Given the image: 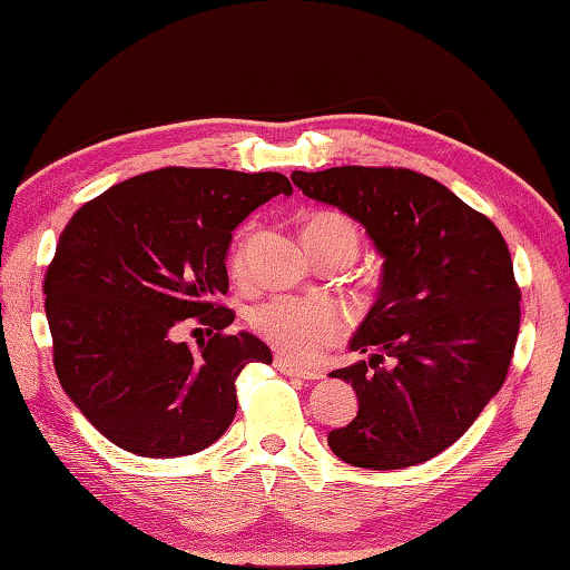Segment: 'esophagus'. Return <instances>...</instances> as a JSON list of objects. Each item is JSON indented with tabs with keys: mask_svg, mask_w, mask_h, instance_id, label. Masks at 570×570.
<instances>
[{
	"mask_svg": "<svg viewBox=\"0 0 570 570\" xmlns=\"http://www.w3.org/2000/svg\"><path fill=\"white\" fill-rule=\"evenodd\" d=\"M275 367L283 375H291V377H301V381H321V373L317 371H311V367H303V365H297V363H293L291 357H283V355H277L275 357Z\"/></svg>",
	"mask_w": 570,
	"mask_h": 570,
	"instance_id": "obj_1",
	"label": "esophagus"
}]
</instances>
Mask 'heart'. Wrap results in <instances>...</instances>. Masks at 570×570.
<instances>
[{
	"mask_svg": "<svg viewBox=\"0 0 570 570\" xmlns=\"http://www.w3.org/2000/svg\"><path fill=\"white\" fill-rule=\"evenodd\" d=\"M305 239H331L341 237L353 243L357 249V233L337 213H317L305 223ZM247 257V239H243L233 253V267L243 273ZM249 327L267 341L283 355L301 357L307 361L323 351L325 345H333L343 335V315L333 303L321 301V297H291L279 295L269 297L265 303H257L247 315Z\"/></svg>",
	"mask_w": 570,
	"mask_h": 570,
	"instance_id": "obj_1",
	"label": "heart"
}]
</instances>
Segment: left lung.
Masks as SVG:
<instances>
[{"label": "left lung", "instance_id": "8db88e82", "mask_svg": "<svg viewBox=\"0 0 570 570\" xmlns=\"http://www.w3.org/2000/svg\"><path fill=\"white\" fill-rule=\"evenodd\" d=\"M291 177L303 195L357 219L385 259L381 293L351 341L371 361L331 373L353 385L357 415L331 431L327 445L367 471L431 461L473 425L508 375L521 291L505 239L413 169L345 165Z\"/></svg>", "mask_w": 570, "mask_h": 570}]
</instances>
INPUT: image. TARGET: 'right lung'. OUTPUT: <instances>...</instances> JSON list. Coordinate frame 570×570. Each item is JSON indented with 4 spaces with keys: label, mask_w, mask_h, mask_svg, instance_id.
I'll list each match as a JSON object with an SVG mask.
<instances>
[{
    "label": "right lung",
    "mask_w": 570,
    "mask_h": 570,
    "mask_svg": "<svg viewBox=\"0 0 570 570\" xmlns=\"http://www.w3.org/2000/svg\"><path fill=\"white\" fill-rule=\"evenodd\" d=\"M275 195L279 173L163 167L77 209L45 275V313L65 393L107 441L145 458L193 455L237 413L247 363H273L249 333L225 335L233 229ZM187 316L214 337L193 352L174 333Z\"/></svg>",
    "instance_id": "right-lung-1"
}]
</instances>
